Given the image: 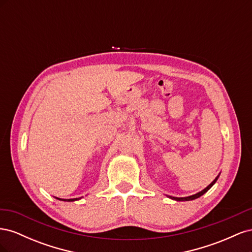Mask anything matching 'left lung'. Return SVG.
<instances>
[{"label": "left lung", "mask_w": 252, "mask_h": 252, "mask_svg": "<svg viewBox=\"0 0 252 252\" xmlns=\"http://www.w3.org/2000/svg\"><path fill=\"white\" fill-rule=\"evenodd\" d=\"M219 178V177H218ZM218 178L213 181L210 185H208L207 187H206L204 190H202V191H200L199 193H195V194H193V195H190V196H186V197H174V196H170L171 199H173V200H177V201H190V200H194V199H197V197H200L201 195H203L205 192H207L208 190L213 186V184H215V183L217 182V180H218Z\"/></svg>", "instance_id": "8db88e82"}]
</instances>
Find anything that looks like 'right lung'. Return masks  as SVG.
Returning a JSON list of instances; mask_svg holds the SVG:
<instances>
[{
	"label": "right lung",
	"mask_w": 252,
	"mask_h": 252,
	"mask_svg": "<svg viewBox=\"0 0 252 252\" xmlns=\"http://www.w3.org/2000/svg\"><path fill=\"white\" fill-rule=\"evenodd\" d=\"M75 200H78V199H68V200H62V201H68V202H71V201H75Z\"/></svg>",
	"instance_id": "1"
}]
</instances>
